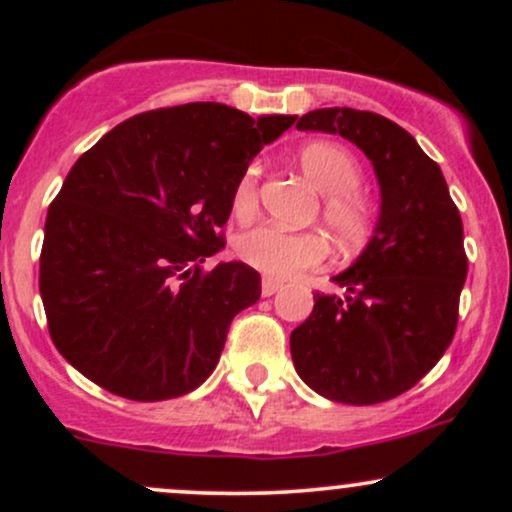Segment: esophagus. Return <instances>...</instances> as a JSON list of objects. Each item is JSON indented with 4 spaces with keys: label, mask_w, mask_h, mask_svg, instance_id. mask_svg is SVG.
Wrapping results in <instances>:
<instances>
[{
    "label": "esophagus",
    "mask_w": 512,
    "mask_h": 512,
    "mask_svg": "<svg viewBox=\"0 0 512 512\" xmlns=\"http://www.w3.org/2000/svg\"><path fill=\"white\" fill-rule=\"evenodd\" d=\"M281 289V281H276V279H269V276H264L262 279V296H274L276 291Z\"/></svg>",
    "instance_id": "esophagus-1"
}]
</instances>
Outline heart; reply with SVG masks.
Here are the masks:
<instances>
[{
    "label": "heart",
    "instance_id": "heart-1",
    "mask_svg": "<svg viewBox=\"0 0 512 512\" xmlns=\"http://www.w3.org/2000/svg\"><path fill=\"white\" fill-rule=\"evenodd\" d=\"M301 168L317 190L325 195L322 221L327 231L344 248H356L366 243L373 231V204L358 192L361 166L356 156L342 144L313 142L303 146ZM257 180L260 168L252 163L240 173L233 187L231 209L238 219H250L257 209ZM238 257L257 272L289 279L301 269L317 267L327 255V245L317 233H291L276 226H257L243 233L236 243Z\"/></svg>",
    "mask_w": 512,
    "mask_h": 512
}]
</instances>
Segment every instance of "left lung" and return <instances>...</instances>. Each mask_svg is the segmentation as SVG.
<instances>
[{
	"mask_svg": "<svg viewBox=\"0 0 512 512\" xmlns=\"http://www.w3.org/2000/svg\"><path fill=\"white\" fill-rule=\"evenodd\" d=\"M296 127L342 134L368 156L380 216L356 262L332 276L344 296L315 293L313 313L291 332L293 366L332 402H387L419 383L455 337L467 279L460 211L438 163L387 117L320 108Z\"/></svg>",
	"mask_w": 512,
	"mask_h": 512,
	"instance_id": "obj_1",
	"label": "left lung"
}]
</instances>
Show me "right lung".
Listing matches in <instances>:
<instances>
[{
	"instance_id": "obj_1",
	"label": "right lung",
	"mask_w": 512,
	"mask_h": 512,
	"mask_svg": "<svg viewBox=\"0 0 512 512\" xmlns=\"http://www.w3.org/2000/svg\"><path fill=\"white\" fill-rule=\"evenodd\" d=\"M296 115L223 103L149 110L110 129L69 170L45 219L40 296L72 366L134 402L197 390L260 274L202 262L223 245L233 187Z\"/></svg>"
}]
</instances>
